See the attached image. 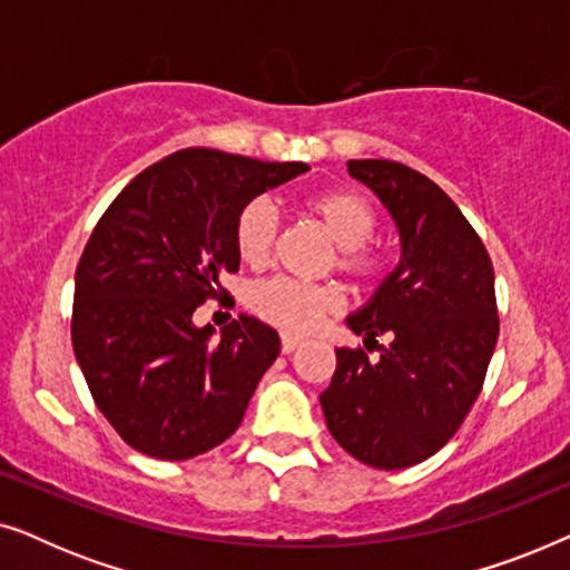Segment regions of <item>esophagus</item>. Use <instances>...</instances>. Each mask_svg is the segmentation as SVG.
Wrapping results in <instances>:
<instances>
[{"mask_svg": "<svg viewBox=\"0 0 570 570\" xmlns=\"http://www.w3.org/2000/svg\"><path fill=\"white\" fill-rule=\"evenodd\" d=\"M301 337H293V334H283V353L285 355H291L293 350H298L301 347Z\"/></svg>", "mask_w": 570, "mask_h": 570, "instance_id": "esophagus-1", "label": "esophagus"}]
</instances>
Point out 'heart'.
<instances>
[{
	"label": "heart",
	"mask_w": 570,
	"mask_h": 570,
	"mask_svg": "<svg viewBox=\"0 0 570 570\" xmlns=\"http://www.w3.org/2000/svg\"><path fill=\"white\" fill-rule=\"evenodd\" d=\"M311 215L318 217L330 238L340 246V267L357 277H373L381 269V256L371 252L368 240L376 230V213L361 194L334 189L308 199ZM277 236V213L267 199H254L240 209L236 223L238 254L248 264L267 259ZM252 306L285 332H308L342 306L340 293L330 285H301L293 279H264L252 291Z\"/></svg>",
	"instance_id": "obj_1"
}]
</instances>
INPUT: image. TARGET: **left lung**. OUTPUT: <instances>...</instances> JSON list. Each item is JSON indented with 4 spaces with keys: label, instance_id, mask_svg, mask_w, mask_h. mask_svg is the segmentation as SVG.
Masks as SVG:
<instances>
[{
    "label": "left lung",
    "instance_id": "left-lung-1",
    "mask_svg": "<svg viewBox=\"0 0 570 570\" xmlns=\"http://www.w3.org/2000/svg\"><path fill=\"white\" fill-rule=\"evenodd\" d=\"M347 170L394 220L400 264L345 324L365 342H392L379 361L340 347L318 402L347 454L404 470L446 446L478 400L498 342L495 275L480 236L431 178L394 160H350Z\"/></svg>",
    "mask_w": 570,
    "mask_h": 570
}]
</instances>
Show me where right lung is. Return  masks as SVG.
I'll return each mask as SVG.
<instances>
[{
    "label": "right lung",
    "instance_id": "right-lung-1",
    "mask_svg": "<svg viewBox=\"0 0 570 570\" xmlns=\"http://www.w3.org/2000/svg\"><path fill=\"white\" fill-rule=\"evenodd\" d=\"M306 170L186 147L131 178L98 220L75 272L72 345L131 449L181 462L236 433L279 334L240 314L215 337L194 311L238 272L240 209Z\"/></svg>",
    "mask_w": 570,
    "mask_h": 570
}]
</instances>
